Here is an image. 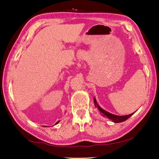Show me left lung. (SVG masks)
Here are the masks:
<instances>
[{"label": "left lung", "instance_id": "left-lung-1", "mask_svg": "<svg viewBox=\"0 0 159 159\" xmlns=\"http://www.w3.org/2000/svg\"><path fill=\"white\" fill-rule=\"evenodd\" d=\"M94 102L95 107L98 108L99 111H100V114H102V115H103V116H106L108 118H109L110 120H111L112 122H115V123H119V122H124V121H125L127 119H129V118L131 117L133 114L134 113H134H132V114H130V115H124V116H119V115H112L111 113H110V112L104 111V110L101 108L100 106L98 105V103L97 102V100L95 99V98L94 99Z\"/></svg>", "mask_w": 159, "mask_h": 159}]
</instances>
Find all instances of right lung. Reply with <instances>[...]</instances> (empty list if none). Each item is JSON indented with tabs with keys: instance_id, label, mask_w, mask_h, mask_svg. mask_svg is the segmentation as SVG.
I'll use <instances>...</instances> for the list:
<instances>
[{
	"instance_id": "add662e5",
	"label": "right lung",
	"mask_w": 159,
	"mask_h": 159,
	"mask_svg": "<svg viewBox=\"0 0 159 159\" xmlns=\"http://www.w3.org/2000/svg\"><path fill=\"white\" fill-rule=\"evenodd\" d=\"M58 122H56V124H57V123H58Z\"/></svg>"
}]
</instances>
